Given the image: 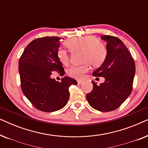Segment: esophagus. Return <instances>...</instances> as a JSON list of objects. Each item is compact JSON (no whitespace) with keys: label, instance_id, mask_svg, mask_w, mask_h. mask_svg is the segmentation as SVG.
<instances>
[{"label":"esophagus","instance_id":"obj_1","mask_svg":"<svg viewBox=\"0 0 148 148\" xmlns=\"http://www.w3.org/2000/svg\"><path fill=\"white\" fill-rule=\"evenodd\" d=\"M83 83H84V82H82V81H78V82H77V84H78V85H81V84H82Z\"/></svg>","mask_w":148,"mask_h":148}]
</instances>
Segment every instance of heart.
<instances>
[{"instance_id":"obj_1","label":"heart","mask_w":148,"mask_h":148,"mask_svg":"<svg viewBox=\"0 0 148 148\" xmlns=\"http://www.w3.org/2000/svg\"><path fill=\"white\" fill-rule=\"evenodd\" d=\"M66 46L71 52H82V58L84 62H88L94 66H99L106 59L107 51L102 42L99 41L94 36H86L78 38H73L66 42ZM57 57L64 65L69 62V54L65 49L58 48ZM88 62L83 65H74L68 69L69 76L76 79H83L85 73L90 71Z\"/></svg>"}]
</instances>
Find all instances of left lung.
I'll return each instance as SVG.
<instances>
[{"mask_svg": "<svg viewBox=\"0 0 148 148\" xmlns=\"http://www.w3.org/2000/svg\"><path fill=\"white\" fill-rule=\"evenodd\" d=\"M107 42L106 59L92 73L94 77H104L99 86L93 82V90L86 98L91 106L101 112L119 108L132 91L135 73L134 60L123 42L116 37L102 36Z\"/></svg>", "mask_w": 148, "mask_h": 148, "instance_id": "obj_1", "label": "left lung"}]
</instances>
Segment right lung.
I'll return each instance as SVG.
<instances>
[{
	"label": "right lung",
	"mask_w": 148,
	"mask_h": 148,
	"mask_svg": "<svg viewBox=\"0 0 148 148\" xmlns=\"http://www.w3.org/2000/svg\"><path fill=\"white\" fill-rule=\"evenodd\" d=\"M60 38H40L25 48L19 61L22 92L38 110L54 112L63 108L69 98V88L77 84L73 79L64 77L58 82L51 78L52 71L63 74L57 57Z\"/></svg>",
	"instance_id": "add662e5"
}]
</instances>
